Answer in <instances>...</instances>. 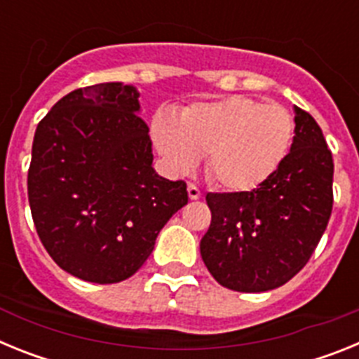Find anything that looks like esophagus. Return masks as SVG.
Listing matches in <instances>:
<instances>
[{
  "mask_svg": "<svg viewBox=\"0 0 359 359\" xmlns=\"http://www.w3.org/2000/svg\"><path fill=\"white\" fill-rule=\"evenodd\" d=\"M187 192H189V198L192 199V201H196V199L201 198V190H199L194 183H189V187H187Z\"/></svg>",
  "mask_w": 359,
  "mask_h": 359,
  "instance_id": "esophagus-1",
  "label": "esophagus"
}]
</instances>
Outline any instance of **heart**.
Wrapping results in <instances>:
<instances>
[{
  "instance_id": "heart-1",
  "label": "heart",
  "mask_w": 359,
  "mask_h": 359,
  "mask_svg": "<svg viewBox=\"0 0 359 359\" xmlns=\"http://www.w3.org/2000/svg\"><path fill=\"white\" fill-rule=\"evenodd\" d=\"M152 144L172 172H190L207 154V176L228 192H252L290 156L297 123L286 107L231 95L199 100L176 116L158 113Z\"/></svg>"
}]
</instances>
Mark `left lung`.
Masks as SVG:
<instances>
[{
	"instance_id": "obj_1",
	"label": "left lung",
	"mask_w": 359,
	"mask_h": 359,
	"mask_svg": "<svg viewBox=\"0 0 359 359\" xmlns=\"http://www.w3.org/2000/svg\"><path fill=\"white\" fill-rule=\"evenodd\" d=\"M297 136L280 169L252 192L207 194L212 223L199 250L228 290L262 293L307 264L332 210V154L316 120L293 106Z\"/></svg>"
}]
</instances>
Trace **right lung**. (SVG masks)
Wrapping results in <instances>:
<instances>
[{
  "mask_svg": "<svg viewBox=\"0 0 359 359\" xmlns=\"http://www.w3.org/2000/svg\"><path fill=\"white\" fill-rule=\"evenodd\" d=\"M140 91L104 82L62 97L32 145L28 201L37 236L59 268L97 284L126 280L161 228L189 203L183 182L152 167Z\"/></svg>",
  "mask_w": 359,
  "mask_h": 359,
  "instance_id": "obj_1",
  "label": "right lung"
}]
</instances>
